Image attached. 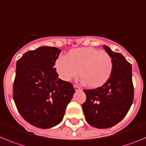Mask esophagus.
<instances>
[{
  "instance_id": "34e87169",
  "label": "esophagus",
  "mask_w": 146,
  "mask_h": 146,
  "mask_svg": "<svg viewBox=\"0 0 146 146\" xmlns=\"http://www.w3.org/2000/svg\"><path fill=\"white\" fill-rule=\"evenodd\" d=\"M74 89H75V90H76V91H78V90H80V89H81V88L79 87V86H76V85H74Z\"/></svg>"
}]
</instances>
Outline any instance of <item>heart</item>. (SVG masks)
I'll return each mask as SVG.
<instances>
[{"instance_id": "1", "label": "heart", "mask_w": 146, "mask_h": 146, "mask_svg": "<svg viewBox=\"0 0 146 146\" xmlns=\"http://www.w3.org/2000/svg\"><path fill=\"white\" fill-rule=\"evenodd\" d=\"M55 66L63 81H70L80 74L84 84L96 89L103 86L111 78L113 60L106 52L87 47L72 49L67 57H59Z\"/></svg>"}]
</instances>
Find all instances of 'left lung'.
<instances>
[{
	"mask_svg": "<svg viewBox=\"0 0 146 146\" xmlns=\"http://www.w3.org/2000/svg\"><path fill=\"white\" fill-rule=\"evenodd\" d=\"M103 47L112 58V74L101 87L84 89L86 100L82 104L88 124L99 129L110 128L121 121L134 99L132 65L121 54L113 52L107 46Z\"/></svg>",
	"mask_w": 146,
	"mask_h": 146,
	"instance_id": "1",
	"label": "left lung"
}]
</instances>
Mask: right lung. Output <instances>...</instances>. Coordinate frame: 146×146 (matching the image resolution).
<instances>
[{"instance_id":"obj_1","label":"right lung","mask_w":146,"mask_h":146,"mask_svg":"<svg viewBox=\"0 0 146 146\" xmlns=\"http://www.w3.org/2000/svg\"><path fill=\"white\" fill-rule=\"evenodd\" d=\"M61 50L40 46L17 62L13 98L22 118L32 125L48 129L62 121L75 89L58 78L54 68Z\"/></svg>"}]
</instances>
